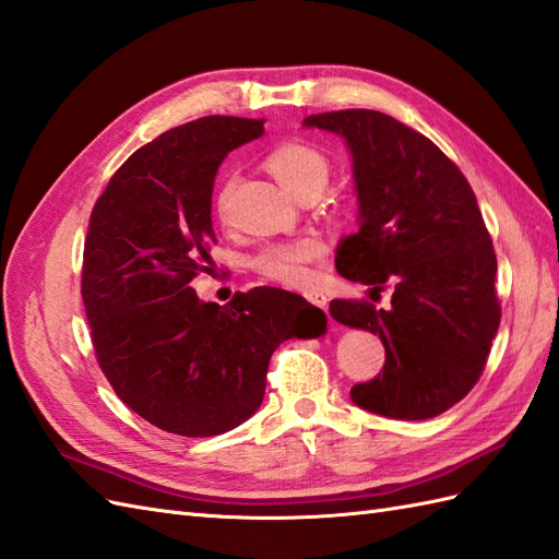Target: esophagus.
I'll list each match as a JSON object with an SVG mask.
<instances>
[{"label": "esophagus", "mask_w": 559, "mask_h": 559, "mask_svg": "<svg viewBox=\"0 0 559 559\" xmlns=\"http://www.w3.org/2000/svg\"><path fill=\"white\" fill-rule=\"evenodd\" d=\"M308 301L312 304V306H318V308H324L326 306V296L322 294V292H316V289H310V292H306L304 294Z\"/></svg>", "instance_id": "esophagus-1"}]
</instances>
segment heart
<instances>
[{
    "label": "heart",
    "instance_id": "b5f03b06",
    "mask_svg": "<svg viewBox=\"0 0 559 559\" xmlns=\"http://www.w3.org/2000/svg\"><path fill=\"white\" fill-rule=\"evenodd\" d=\"M267 168L277 177L284 189H289L294 197H304L308 192H322L330 180V158L318 146L308 142H287L280 144L267 156ZM229 187L225 182L217 194V213H227ZM324 247L318 239H296V241H277L267 243L251 258V267L265 280L287 284V287H304L310 280L308 265L322 258Z\"/></svg>",
    "mask_w": 559,
    "mask_h": 559
}]
</instances>
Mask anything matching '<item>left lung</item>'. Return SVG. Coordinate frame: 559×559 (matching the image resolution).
<instances>
[{
  "instance_id": "obj_1",
  "label": "left lung",
  "mask_w": 559,
  "mask_h": 559,
  "mask_svg": "<svg viewBox=\"0 0 559 559\" xmlns=\"http://www.w3.org/2000/svg\"><path fill=\"white\" fill-rule=\"evenodd\" d=\"M353 156L360 229L336 249L338 275L391 287V306L332 301L330 316L379 334L382 372L356 384L362 411L393 419L445 413L479 382L500 324L496 251L467 177L425 134L370 108L318 114Z\"/></svg>"
}]
</instances>
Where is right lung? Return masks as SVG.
<instances>
[{"label":"right lung","mask_w":559,"mask_h":559,"mask_svg":"<svg viewBox=\"0 0 559 559\" xmlns=\"http://www.w3.org/2000/svg\"><path fill=\"white\" fill-rule=\"evenodd\" d=\"M263 134V120L206 116L138 148L90 215L83 301L97 362L116 396L177 437H217L265 396L270 356L320 336L326 316L304 296L255 287L227 306L189 287L209 272L217 166Z\"/></svg>","instance_id":"1"}]
</instances>
